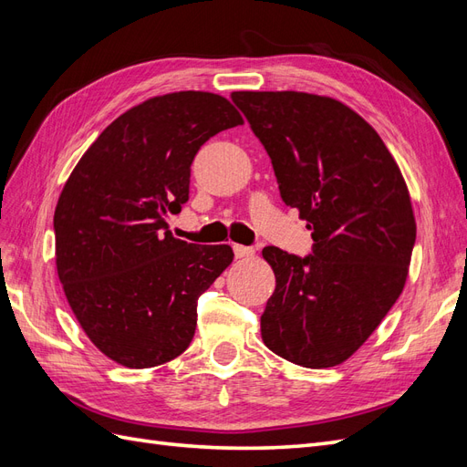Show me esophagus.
Returning a JSON list of instances; mask_svg holds the SVG:
<instances>
[{"instance_id": "34e87169", "label": "esophagus", "mask_w": 467, "mask_h": 467, "mask_svg": "<svg viewBox=\"0 0 467 467\" xmlns=\"http://www.w3.org/2000/svg\"><path fill=\"white\" fill-rule=\"evenodd\" d=\"M234 253L237 259H244V257H251L253 253H255V249L249 247V245H234Z\"/></svg>"}]
</instances>
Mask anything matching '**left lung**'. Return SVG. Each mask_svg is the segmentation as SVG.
<instances>
[{
  "label": "left lung",
  "mask_w": 467,
  "mask_h": 467,
  "mask_svg": "<svg viewBox=\"0 0 467 467\" xmlns=\"http://www.w3.org/2000/svg\"><path fill=\"white\" fill-rule=\"evenodd\" d=\"M271 158L280 196L312 230V253L265 247L276 288L261 316L275 355L306 368L341 364L400 298L417 225L411 199L372 126L329 97L235 91Z\"/></svg>",
  "instance_id": "8db88e82"
}]
</instances>
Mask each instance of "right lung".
<instances>
[{"label":"right lung","mask_w":467,"mask_h":467,"mask_svg":"<svg viewBox=\"0 0 467 467\" xmlns=\"http://www.w3.org/2000/svg\"><path fill=\"white\" fill-rule=\"evenodd\" d=\"M237 124L242 115L214 93L153 97L110 122L66 181L56 268L83 331L110 360L151 368L191 345L201 294L234 251L181 242L165 218L189 201L201 146Z\"/></svg>","instance_id":"add662e5"}]
</instances>
